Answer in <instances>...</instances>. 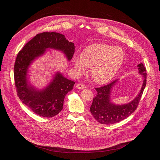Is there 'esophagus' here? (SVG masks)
Segmentation results:
<instances>
[{"label":"esophagus","instance_id":"34e87169","mask_svg":"<svg viewBox=\"0 0 160 160\" xmlns=\"http://www.w3.org/2000/svg\"><path fill=\"white\" fill-rule=\"evenodd\" d=\"M76 87L77 88H79V89H82V88H85L86 87V85L83 84V83H77L76 85Z\"/></svg>","mask_w":160,"mask_h":160}]
</instances>
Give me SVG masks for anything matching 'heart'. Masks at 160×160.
<instances>
[{
    "instance_id": "obj_1",
    "label": "heart",
    "mask_w": 160,
    "mask_h": 160,
    "mask_svg": "<svg viewBox=\"0 0 160 160\" xmlns=\"http://www.w3.org/2000/svg\"><path fill=\"white\" fill-rule=\"evenodd\" d=\"M124 59L122 49L108 44H94L87 48L82 54H75L73 64L76 73L85 72L91 68V77L98 83L110 81L120 68Z\"/></svg>"
}]
</instances>
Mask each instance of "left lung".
Returning a JSON list of instances; mask_svg holds the SVG:
<instances>
[{"mask_svg":"<svg viewBox=\"0 0 160 160\" xmlns=\"http://www.w3.org/2000/svg\"><path fill=\"white\" fill-rule=\"evenodd\" d=\"M139 72L142 75L143 84L140 93L130 103L124 105H115L110 102L111 88L118 80L96 88L97 95L93 99L90 106V112L94 118L100 123L110 125L118 123L128 117L135 111L139 105L144 90L146 85V70L142 63L138 65Z\"/></svg>","mask_w":160,"mask_h":160,"instance_id":"1","label":"left lung"}]
</instances>
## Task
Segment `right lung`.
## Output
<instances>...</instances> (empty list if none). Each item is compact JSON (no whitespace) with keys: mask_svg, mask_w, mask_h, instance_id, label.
I'll return each mask as SVG.
<instances>
[{"mask_svg":"<svg viewBox=\"0 0 160 160\" xmlns=\"http://www.w3.org/2000/svg\"><path fill=\"white\" fill-rule=\"evenodd\" d=\"M48 48L62 51L69 61L75 53L74 43L66 40L64 35L56 32L38 33L18 52L14 63V77L17 94L21 102L37 115L51 118L61 111L65 96L73 89L75 82L58 73L52 82L41 91L28 84L27 72L29 65Z\"/></svg>","mask_w":160,"mask_h":160,"instance_id":"add662e5","label":"right lung"}]
</instances>
